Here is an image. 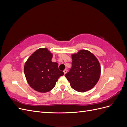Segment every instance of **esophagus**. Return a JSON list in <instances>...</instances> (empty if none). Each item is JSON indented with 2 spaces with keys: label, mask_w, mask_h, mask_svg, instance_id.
I'll return each mask as SVG.
<instances>
[{
  "label": "esophagus",
  "mask_w": 127,
  "mask_h": 127,
  "mask_svg": "<svg viewBox=\"0 0 127 127\" xmlns=\"http://www.w3.org/2000/svg\"><path fill=\"white\" fill-rule=\"evenodd\" d=\"M67 70L66 69H64V74H66V73H67Z\"/></svg>",
  "instance_id": "34e87169"
}]
</instances>
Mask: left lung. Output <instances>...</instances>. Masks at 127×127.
I'll list each match as a JSON object with an SVG mask.
<instances>
[{
    "label": "left lung",
    "instance_id": "obj_1",
    "mask_svg": "<svg viewBox=\"0 0 127 127\" xmlns=\"http://www.w3.org/2000/svg\"><path fill=\"white\" fill-rule=\"evenodd\" d=\"M72 67L65 75L72 88L79 92L92 89L101 75V66L97 58L87 50L71 54Z\"/></svg>",
    "mask_w": 127,
    "mask_h": 127
}]
</instances>
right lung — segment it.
<instances>
[{"mask_svg": "<svg viewBox=\"0 0 127 127\" xmlns=\"http://www.w3.org/2000/svg\"><path fill=\"white\" fill-rule=\"evenodd\" d=\"M53 53L47 48L37 49L30 56L24 64V71L29 85L33 90L46 93L52 90L60 76L64 75L58 64L51 61Z\"/></svg>", "mask_w": 127, "mask_h": 127, "instance_id": "obj_1", "label": "right lung"}]
</instances>
